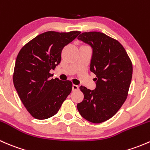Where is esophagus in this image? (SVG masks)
I'll use <instances>...</instances> for the list:
<instances>
[{"label":"esophagus","instance_id":"1","mask_svg":"<svg viewBox=\"0 0 150 150\" xmlns=\"http://www.w3.org/2000/svg\"><path fill=\"white\" fill-rule=\"evenodd\" d=\"M78 89H79V86L75 84L72 85V91H77Z\"/></svg>","mask_w":150,"mask_h":150}]
</instances>
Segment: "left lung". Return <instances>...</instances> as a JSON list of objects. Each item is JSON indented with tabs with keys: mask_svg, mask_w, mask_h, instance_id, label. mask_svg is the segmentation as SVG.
Returning <instances> with one entry per match:
<instances>
[{
	"mask_svg": "<svg viewBox=\"0 0 150 150\" xmlns=\"http://www.w3.org/2000/svg\"><path fill=\"white\" fill-rule=\"evenodd\" d=\"M78 39L91 48L90 70L96 78L93 90L80 87L84 99L77 108L88 121L100 123L114 116L125 102L132 79V63L123 46L104 33H83Z\"/></svg>",
	"mask_w": 150,
	"mask_h": 150,
	"instance_id": "left-lung-1",
	"label": "left lung"
}]
</instances>
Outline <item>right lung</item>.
Listing matches in <instances>:
<instances>
[{
	"instance_id": "add662e5",
	"label": "right lung",
	"mask_w": 150,
	"mask_h": 150,
	"mask_svg": "<svg viewBox=\"0 0 150 150\" xmlns=\"http://www.w3.org/2000/svg\"><path fill=\"white\" fill-rule=\"evenodd\" d=\"M80 33L46 32L30 40L18 54L13 85L24 106L35 118L45 120L54 116L70 93L72 82L53 79L50 72L61 62L63 48Z\"/></svg>"
}]
</instances>
